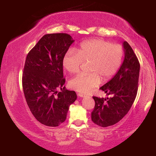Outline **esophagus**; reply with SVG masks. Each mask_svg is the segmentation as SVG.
I'll list each match as a JSON object with an SVG mask.
<instances>
[{
    "label": "esophagus",
    "mask_w": 156,
    "mask_h": 156,
    "mask_svg": "<svg viewBox=\"0 0 156 156\" xmlns=\"http://www.w3.org/2000/svg\"><path fill=\"white\" fill-rule=\"evenodd\" d=\"M78 96L79 97H81V98H83V97L85 96L83 94H82V93H78Z\"/></svg>",
    "instance_id": "esophagus-1"
}]
</instances>
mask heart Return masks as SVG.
Returning a JSON list of instances; mask_svg holds the SVG:
<instances>
[{"instance_id":"b5f03b06","label":"heart","mask_w":156,"mask_h":156,"mask_svg":"<svg viewBox=\"0 0 156 156\" xmlns=\"http://www.w3.org/2000/svg\"><path fill=\"white\" fill-rule=\"evenodd\" d=\"M124 56L120 44H112L102 39H91L80 44L78 52L70 49L62 58V66L69 73L80 71L83 62H89V74H78L71 79V89L87 94L101 82L109 80L119 69Z\"/></svg>"}]
</instances>
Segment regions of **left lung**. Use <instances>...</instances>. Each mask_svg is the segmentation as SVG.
<instances>
[{
  "label": "left lung",
  "mask_w": 156,
  "mask_h": 156,
  "mask_svg": "<svg viewBox=\"0 0 156 156\" xmlns=\"http://www.w3.org/2000/svg\"><path fill=\"white\" fill-rule=\"evenodd\" d=\"M125 58L116 74L100 89L112 98L94 96L95 107L91 120L96 125L107 127L122 119L133 105L138 92L140 63L133 50L126 41L122 43Z\"/></svg>",
  "instance_id": "1"
}]
</instances>
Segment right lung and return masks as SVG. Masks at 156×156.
<instances>
[{"label": "right lung", "mask_w": 156, "mask_h": 156, "mask_svg": "<svg viewBox=\"0 0 156 156\" xmlns=\"http://www.w3.org/2000/svg\"><path fill=\"white\" fill-rule=\"evenodd\" d=\"M73 42L67 34H46L26 58L23 91L31 112L44 125L58 126L65 122L69 107L77 98L75 91L63 87L62 58Z\"/></svg>", "instance_id": "right-lung-1"}]
</instances>
